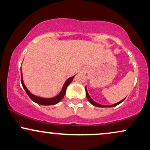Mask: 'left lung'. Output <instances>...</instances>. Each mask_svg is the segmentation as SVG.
Instances as JSON below:
<instances>
[{"instance_id": "obj_1", "label": "left lung", "mask_w": 150, "mask_h": 150, "mask_svg": "<svg viewBox=\"0 0 150 150\" xmlns=\"http://www.w3.org/2000/svg\"><path fill=\"white\" fill-rule=\"evenodd\" d=\"M85 90H86V97H87V99H88L89 102H90L92 105H94V106H97V107H103V108H105V107H113V106H117V105H118L119 104H120V103H121V102H123V101H124L125 99H125H123V100H121L120 101H119V102L116 103V104H112V105H109V106H106V105H101L100 104H99V103L95 102V101L93 100L92 98L90 97V96L89 95L88 92H87V88H86V87H85Z\"/></svg>"}]
</instances>
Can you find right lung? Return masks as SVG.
I'll return each instance as SVG.
<instances>
[{
	"instance_id": "1",
	"label": "right lung",
	"mask_w": 150,
	"mask_h": 150,
	"mask_svg": "<svg viewBox=\"0 0 150 150\" xmlns=\"http://www.w3.org/2000/svg\"><path fill=\"white\" fill-rule=\"evenodd\" d=\"M74 77H75V75L71 77H69L68 80L65 81L64 85H63V88H62V89H61V92H60L57 96H56V97H52V98H43V97H38V96L34 95V94H32V93H31L30 91L27 89V87H26V86L25 85V84H24L23 77H22V70H21V82H22V87H23V88L25 89V92L27 94V95L30 97V99H32L34 102L37 103V104H38L44 105V106H49V105L56 104H58L59 101H61L62 100V99L64 97L65 92H66L67 87H68V86L70 85V82L73 81Z\"/></svg>"
}]
</instances>
